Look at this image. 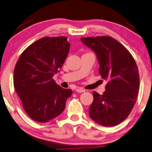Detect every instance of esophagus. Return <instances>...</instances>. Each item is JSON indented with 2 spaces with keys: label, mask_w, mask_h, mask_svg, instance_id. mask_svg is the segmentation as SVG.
<instances>
[{
  "label": "esophagus",
  "mask_w": 152,
  "mask_h": 152,
  "mask_svg": "<svg viewBox=\"0 0 152 152\" xmlns=\"http://www.w3.org/2000/svg\"><path fill=\"white\" fill-rule=\"evenodd\" d=\"M76 91L77 92L81 93V92H85V90L83 89V88H77Z\"/></svg>",
  "instance_id": "obj_1"
}]
</instances>
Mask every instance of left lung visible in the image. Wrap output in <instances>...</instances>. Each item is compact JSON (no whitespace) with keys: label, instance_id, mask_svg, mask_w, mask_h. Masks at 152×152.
<instances>
[{"label":"left lung","instance_id":"obj_1","mask_svg":"<svg viewBox=\"0 0 152 152\" xmlns=\"http://www.w3.org/2000/svg\"><path fill=\"white\" fill-rule=\"evenodd\" d=\"M81 41L96 53L99 73L107 81L103 94L93 92L90 117L102 126H116L130 114L137 97L140 78L136 61L122 44L110 37L81 38Z\"/></svg>","mask_w":152,"mask_h":152}]
</instances>
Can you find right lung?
<instances>
[{
	"instance_id": "add662e5",
	"label": "right lung",
	"mask_w": 152,
	"mask_h": 152,
	"mask_svg": "<svg viewBox=\"0 0 152 152\" xmlns=\"http://www.w3.org/2000/svg\"><path fill=\"white\" fill-rule=\"evenodd\" d=\"M67 37H44L27 47L14 70V87L23 108L36 122L45 123L61 114L72 90L52 79L68 56Z\"/></svg>"
}]
</instances>
